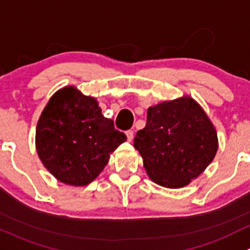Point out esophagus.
Here are the masks:
<instances>
[{"instance_id":"34e87169","label":"esophagus","mask_w":250,"mask_h":250,"mask_svg":"<svg viewBox=\"0 0 250 250\" xmlns=\"http://www.w3.org/2000/svg\"><path fill=\"white\" fill-rule=\"evenodd\" d=\"M126 137H127V141L128 142H131V141H132V138H133V131L132 130H128V131H126Z\"/></svg>"}]
</instances>
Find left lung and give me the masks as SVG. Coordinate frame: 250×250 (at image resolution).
I'll list each match as a JSON object with an SVG mask.
<instances>
[{
    "label": "left lung",
    "mask_w": 250,
    "mask_h": 250,
    "mask_svg": "<svg viewBox=\"0 0 250 250\" xmlns=\"http://www.w3.org/2000/svg\"><path fill=\"white\" fill-rule=\"evenodd\" d=\"M133 146L151 181L178 189L212 163L218 136L203 108L190 96H183L148 108L146 127L137 132Z\"/></svg>",
    "instance_id": "1"
}]
</instances>
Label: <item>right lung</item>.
I'll return each instance as SVG.
<instances>
[{"mask_svg": "<svg viewBox=\"0 0 250 250\" xmlns=\"http://www.w3.org/2000/svg\"><path fill=\"white\" fill-rule=\"evenodd\" d=\"M125 141L113 120L104 117L97 100L71 85L50 97L36 127L42 164L59 182L74 187L94 181Z\"/></svg>", "mask_w": 250, "mask_h": 250, "instance_id": "add662e5", "label": "right lung"}]
</instances>
